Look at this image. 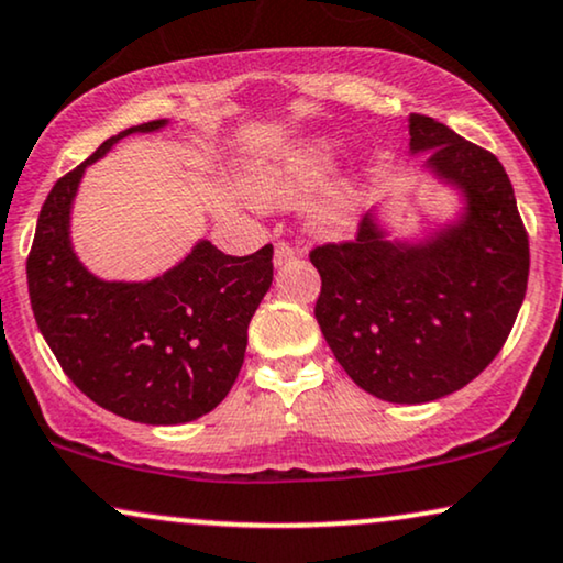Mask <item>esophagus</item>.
Segmentation results:
<instances>
[{
  "label": "esophagus",
  "mask_w": 563,
  "mask_h": 563,
  "mask_svg": "<svg viewBox=\"0 0 563 563\" xmlns=\"http://www.w3.org/2000/svg\"><path fill=\"white\" fill-rule=\"evenodd\" d=\"M295 258H297V247L287 243V240H279V243H276V251H274V264L284 266Z\"/></svg>",
  "instance_id": "34e87169"
}]
</instances>
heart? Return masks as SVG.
<instances>
[{
	"mask_svg": "<svg viewBox=\"0 0 563 563\" xmlns=\"http://www.w3.org/2000/svg\"><path fill=\"white\" fill-rule=\"evenodd\" d=\"M335 157V144L325 139L299 144L276 163L261 165L247 175L245 188L251 199L261 207H287L308 196L331 170ZM354 209V194L339 188L320 203L316 219L325 230H344Z\"/></svg>",
	"mask_w": 563,
	"mask_h": 563,
	"instance_id": "b5f03b06",
	"label": "heart"
}]
</instances>
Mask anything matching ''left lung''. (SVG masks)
Wrapping results in <instances>:
<instances>
[{"label": "left lung", "mask_w": 563, "mask_h": 563, "mask_svg": "<svg viewBox=\"0 0 563 563\" xmlns=\"http://www.w3.org/2000/svg\"><path fill=\"white\" fill-rule=\"evenodd\" d=\"M411 150L468 196V214L427 245H393L369 219L316 245V318L346 375L388 404H427L476 379L501 352L528 289L530 245L505 167L429 115Z\"/></svg>", "instance_id": "1"}]
</instances>
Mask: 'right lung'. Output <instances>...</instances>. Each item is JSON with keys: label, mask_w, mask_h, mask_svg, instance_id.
I'll return each mask as SVG.
<instances>
[{"label": "right lung", "mask_w": 563, "mask_h": 563, "mask_svg": "<svg viewBox=\"0 0 563 563\" xmlns=\"http://www.w3.org/2000/svg\"><path fill=\"white\" fill-rule=\"evenodd\" d=\"M147 121L106 139L56 180L27 253L35 323L67 377L106 411L139 424H186L222 404L243 367L247 325L274 279V245L224 255L201 240L144 284L100 282L69 245V209L85 167Z\"/></svg>", "instance_id": "right-lung-1"}]
</instances>
